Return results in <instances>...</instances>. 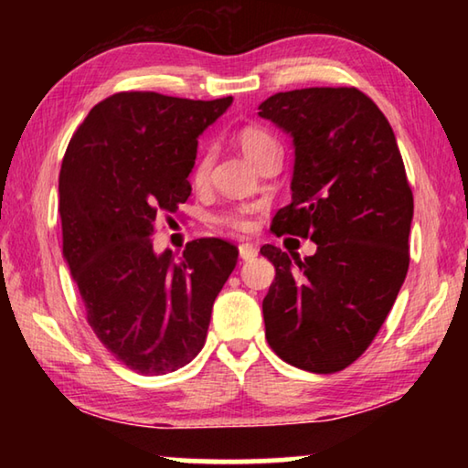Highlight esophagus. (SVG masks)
<instances>
[{"label":"esophagus","mask_w":468,"mask_h":468,"mask_svg":"<svg viewBox=\"0 0 468 468\" xmlns=\"http://www.w3.org/2000/svg\"><path fill=\"white\" fill-rule=\"evenodd\" d=\"M256 256H258L256 245H251V243H239V258H241V260H253Z\"/></svg>","instance_id":"obj_1"}]
</instances>
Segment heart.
<instances>
[{
    "mask_svg": "<svg viewBox=\"0 0 468 468\" xmlns=\"http://www.w3.org/2000/svg\"><path fill=\"white\" fill-rule=\"evenodd\" d=\"M237 146L241 148L245 158H250L251 163H256L266 150L279 148L271 133L262 128H253V125H248V128H243L239 133H237ZM206 177H208V158H202V161H197L194 169V181L196 184H204ZM218 223L231 227L235 231H250L253 227V220L245 210L223 212V215L218 217Z\"/></svg>",
    "mask_w": 468,
    "mask_h": 468,
    "instance_id": "obj_1",
    "label": "heart"
}]
</instances>
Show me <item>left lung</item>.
I'll return each mask as SVG.
<instances>
[{
    "label": "left lung",
    "mask_w": 468,
    "mask_h": 468,
    "mask_svg": "<svg viewBox=\"0 0 468 468\" xmlns=\"http://www.w3.org/2000/svg\"><path fill=\"white\" fill-rule=\"evenodd\" d=\"M258 115L295 150L291 204L272 231L318 245L307 258L260 250L276 271L262 303L266 340L291 366L335 374L371 345L405 282L413 220L405 163L384 113L357 89L276 92Z\"/></svg>",
    "instance_id": "8db88e82"
}]
</instances>
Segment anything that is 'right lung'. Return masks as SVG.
Returning <instances> with one entry per match:
<instances>
[{"label": "right lung", "mask_w": 468, "mask_h": 468, "mask_svg": "<svg viewBox=\"0 0 468 468\" xmlns=\"http://www.w3.org/2000/svg\"><path fill=\"white\" fill-rule=\"evenodd\" d=\"M231 102L117 92L90 109L63 156V258L94 335L138 374H169L202 351L237 264L235 245L217 237L189 241L179 262L153 248L156 220L192 194L197 138Z\"/></svg>", "instance_id": "right-lung-1"}]
</instances>
